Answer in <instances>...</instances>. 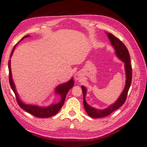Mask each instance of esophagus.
Returning <instances> with one entry per match:
<instances>
[{
    "label": "esophagus",
    "mask_w": 147,
    "mask_h": 147,
    "mask_svg": "<svg viewBox=\"0 0 147 147\" xmlns=\"http://www.w3.org/2000/svg\"><path fill=\"white\" fill-rule=\"evenodd\" d=\"M83 76L82 74L80 72H77L75 75V80H78V81H80L82 79Z\"/></svg>",
    "instance_id": "1"
}]
</instances>
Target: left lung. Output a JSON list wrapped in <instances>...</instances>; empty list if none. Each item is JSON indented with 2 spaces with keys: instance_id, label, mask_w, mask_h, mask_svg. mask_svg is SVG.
<instances>
[{
  "instance_id": "8db88e82",
  "label": "left lung",
  "mask_w": 147,
  "mask_h": 147,
  "mask_svg": "<svg viewBox=\"0 0 147 147\" xmlns=\"http://www.w3.org/2000/svg\"><path fill=\"white\" fill-rule=\"evenodd\" d=\"M108 37L111 42V43L115 49L116 55L119 58L122 60L125 63V70L126 74V80L125 88H124L121 94L120 95L118 100L115 103L109 106V107L104 110H98L91 107L89 105L85 100V96L86 94V90L83 86H82L83 95V104L86 112L89 116L94 118H102L108 116L110 113H112L115 110H117L120 107L123 105L125 102L127 92L131 86V83L132 80V66L131 64V59L129 53L127 50L126 47L124 45V43L120 40L119 38L115 37L114 35L110 33H108Z\"/></svg>"
}]
</instances>
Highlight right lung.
I'll return each instance as SVG.
<instances>
[{
  "instance_id": "right-lung-1",
  "label": "right lung",
  "mask_w": 147,
  "mask_h": 147,
  "mask_svg": "<svg viewBox=\"0 0 147 147\" xmlns=\"http://www.w3.org/2000/svg\"><path fill=\"white\" fill-rule=\"evenodd\" d=\"M28 37V35H26L25 37L21 38V40H23L24 37ZM21 40H20L15 45V47H13L10 56H11L13 53V51H14L16 45ZM8 70H9V83H10V84L12 90L13 91V92H14L15 94V97L16 99L18 104L19 106L21 108H22L23 110L26 111L27 112L30 113L31 115H32L35 117H37V118H48V117L53 116V115H56L57 112H58L64 104L65 97H66L67 94L69 90L73 87L74 84V80L72 79H71L69 82L63 84H61V85L57 86L56 88V92L58 93V94H59L61 95V98H62L61 102H59L58 104L52 105L47 108L39 107H38V106H35V105H26V104H23V102H21V101L19 99L17 93L16 92L15 84H14V83H13V80L11 78L10 60H9V61H8Z\"/></svg>"
}]
</instances>
